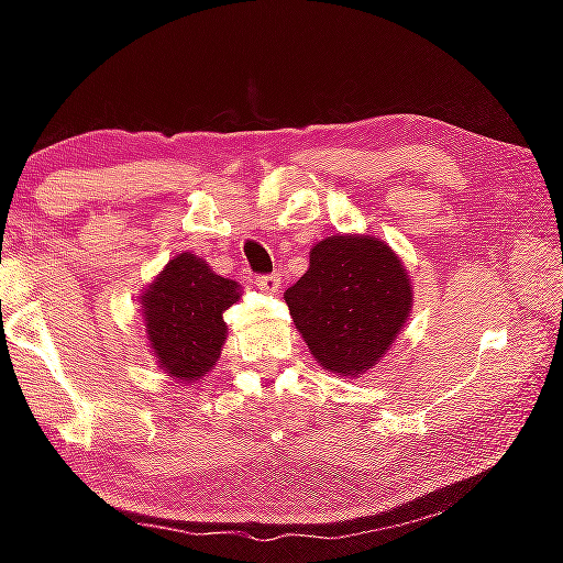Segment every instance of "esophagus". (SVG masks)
<instances>
[{
    "label": "esophagus",
    "instance_id": "obj_1",
    "mask_svg": "<svg viewBox=\"0 0 563 563\" xmlns=\"http://www.w3.org/2000/svg\"><path fill=\"white\" fill-rule=\"evenodd\" d=\"M278 283H280V278L275 273H271V275H255V285H258V288L265 290V292L278 290Z\"/></svg>",
    "mask_w": 563,
    "mask_h": 563
}]
</instances>
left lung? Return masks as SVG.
Instances as JSON below:
<instances>
[{"mask_svg":"<svg viewBox=\"0 0 563 563\" xmlns=\"http://www.w3.org/2000/svg\"><path fill=\"white\" fill-rule=\"evenodd\" d=\"M285 302L320 365L347 377L365 373L393 345L412 290L383 241L332 235L312 247L310 268L285 290Z\"/></svg>","mask_w":563,"mask_h":563,"instance_id":"8db88e82","label":"left lung"}]
</instances>
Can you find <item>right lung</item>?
Returning a JSON list of instances; mask_svg holds the SVG:
<instances>
[{"label":"right lung","mask_w":563,"mask_h":563,"mask_svg":"<svg viewBox=\"0 0 563 563\" xmlns=\"http://www.w3.org/2000/svg\"><path fill=\"white\" fill-rule=\"evenodd\" d=\"M238 300V283L184 253L168 261L141 295L158 365L178 379H198L213 367L225 342L223 312Z\"/></svg>","instance_id":"obj_1"}]
</instances>
